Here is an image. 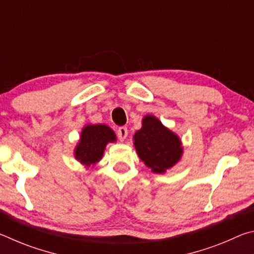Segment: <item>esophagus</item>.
Wrapping results in <instances>:
<instances>
[{
  "label": "esophagus",
  "mask_w": 254,
  "mask_h": 254,
  "mask_svg": "<svg viewBox=\"0 0 254 254\" xmlns=\"http://www.w3.org/2000/svg\"><path fill=\"white\" fill-rule=\"evenodd\" d=\"M118 136H119V139L121 140V141H124L127 139V127H120L119 128H118Z\"/></svg>",
  "instance_id": "1"
}]
</instances>
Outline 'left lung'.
Segmentation results:
<instances>
[{
    "label": "left lung",
    "mask_w": 254,
    "mask_h": 254,
    "mask_svg": "<svg viewBox=\"0 0 254 254\" xmlns=\"http://www.w3.org/2000/svg\"><path fill=\"white\" fill-rule=\"evenodd\" d=\"M133 140L137 156L153 173H166L183 156L179 136L153 115H145L142 119V127L135 132Z\"/></svg>",
    "instance_id": "8db88e82"
}]
</instances>
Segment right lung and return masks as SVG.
<instances>
[{
    "mask_svg": "<svg viewBox=\"0 0 254 254\" xmlns=\"http://www.w3.org/2000/svg\"><path fill=\"white\" fill-rule=\"evenodd\" d=\"M115 141L114 131L105 124H87L81 130L74 151L75 158L86 167L95 165L102 159L106 144Z\"/></svg>",
    "mask_w": 254,
    "mask_h": 254,
    "instance_id": "add662e5",
    "label": "right lung"
}]
</instances>
